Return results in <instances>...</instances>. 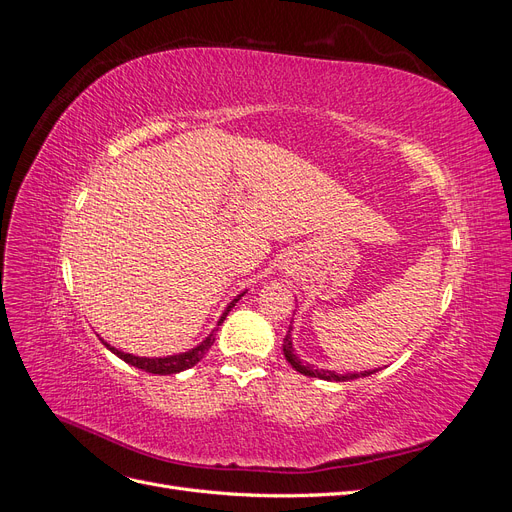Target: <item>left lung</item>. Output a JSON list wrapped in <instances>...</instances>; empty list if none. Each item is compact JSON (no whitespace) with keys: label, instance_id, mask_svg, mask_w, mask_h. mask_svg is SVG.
Here are the masks:
<instances>
[{"label":"left lung","instance_id":"8db88e82","mask_svg":"<svg viewBox=\"0 0 512 512\" xmlns=\"http://www.w3.org/2000/svg\"><path fill=\"white\" fill-rule=\"evenodd\" d=\"M290 333H292V322H290V327H288V333H286V337H284V356H286V361L299 371V374H303V376H309V378H320V380H329V382H346V380H354V378H365V376H371L374 374V371H361V374H335V371H329V369H318V367H314V365H309V363H305L301 356L294 352V346H292V337H290Z\"/></svg>","mask_w":512,"mask_h":512}]
</instances>
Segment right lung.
<instances>
[{
	"label": "right lung",
	"instance_id": "right-lung-1",
	"mask_svg": "<svg viewBox=\"0 0 512 512\" xmlns=\"http://www.w3.org/2000/svg\"><path fill=\"white\" fill-rule=\"evenodd\" d=\"M245 292H241L239 297H235L232 299L230 303H228V307L224 309V314L220 316V320H218V327H215L203 342H200L198 346H194L192 350H188V352H179V354H170V356H136V354H130V352H121V350H117L115 346H111V344H106L104 339H102V344L111 350L113 354H117L121 361H126L128 365H134V367H138V369H143V371H147V374H160V376H168V374H179V371H183V369H190V367H194L200 359H203V356L209 352V348L213 346V342H215V331L220 329V324L226 320V316H228V312L232 307H235V303L243 297Z\"/></svg>",
	"mask_w": 512,
	"mask_h": 512
}]
</instances>
